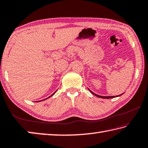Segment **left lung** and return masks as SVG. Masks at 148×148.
I'll use <instances>...</instances> for the list:
<instances>
[{"label": "left lung", "mask_w": 148, "mask_h": 148, "mask_svg": "<svg viewBox=\"0 0 148 148\" xmlns=\"http://www.w3.org/2000/svg\"><path fill=\"white\" fill-rule=\"evenodd\" d=\"M89 90L90 91V92H91L92 94H93L94 95H95V96H97L98 97H100V98H104V99H111V98H114V97H118V96H121V95L123 94H121L119 95H118V96H117H117H101V95H97V94H95V93H94L93 92H92L90 90Z\"/></svg>", "instance_id": "8db88e82"}]
</instances>
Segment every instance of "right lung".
Segmentation results:
<instances>
[{"label": "right lung", "mask_w": 148, "mask_h": 148, "mask_svg": "<svg viewBox=\"0 0 148 148\" xmlns=\"http://www.w3.org/2000/svg\"><path fill=\"white\" fill-rule=\"evenodd\" d=\"M55 92H54V94H52V95H51V96H49V97H51V96H52V95H54V94H55ZM49 97H47V98H46V99H48V98H49ZM45 99H43V100H42V101H43V100H45ZM39 101H38V102H39Z\"/></svg>", "instance_id": "1"}]
</instances>
